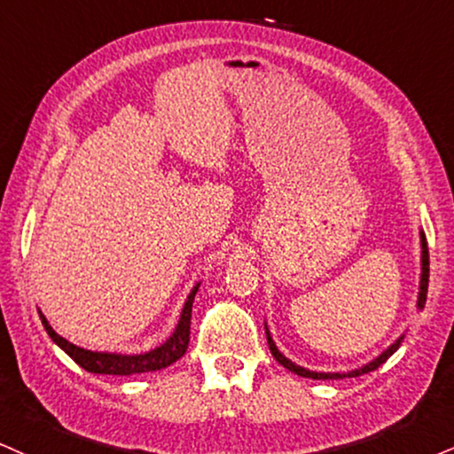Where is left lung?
<instances>
[{"label":"left lung","instance_id":"left-lung-1","mask_svg":"<svg viewBox=\"0 0 454 454\" xmlns=\"http://www.w3.org/2000/svg\"><path fill=\"white\" fill-rule=\"evenodd\" d=\"M419 236H421V279H419V296H417V309L421 311L423 307H425V301H427V284H429V250H427V239H425V233H423V229H421V233H419ZM265 334H267V343H270V351H271V356L276 357V360L282 364L284 368H288L290 372H294V374H299V377H305V379H317V381H326V379H345V377H360V374H366V372H372V371H377L379 366H381V364L387 360L389 356H394L395 351L400 349V345L404 343V337L406 334H400L398 339L394 340V343H391L387 349L385 351H381V354H379L377 357H374V360H371L368 364H364V366H360V368H354V371H349V372H317V371H309V368H303V366H299V364H294L293 360H288L286 356L282 354V351L278 349L276 347V343H273V339H271V333H270V328H267V324H265Z\"/></svg>","mask_w":454,"mask_h":454}]
</instances>
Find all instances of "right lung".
Here are the masks:
<instances>
[{
    "mask_svg": "<svg viewBox=\"0 0 454 454\" xmlns=\"http://www.w3.org/2000/svg\"><path fill=\"white\" fill-rule=\"evenodd\" d=\"M198 288H200V282L195 284L192 293L187 296V301H184L175 333H172L164 343L155 347V349L145 351V354L128 356V354H111V351L83 349V347L73 345L71 340L60 337V334L50 326L46 316H43L39 309L37 313H39V320L43 324V328H46L48 337L52 339L73 362L80 364L83 371L94 372V374H120V377H128V374L161 371V368L170 366V364H175L184 356V351H187V345H189V328H192V307H193V299H195V293H198Z\"/></svg>",
    "mask_w": 454,
    "mask_h": 454,
    "instance_id": "obj_1",
    "label": "right lung"
}]
</instances>
